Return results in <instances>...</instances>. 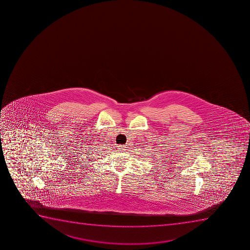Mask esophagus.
Listing matches in <instances>:
<instances>
[{"mask_svg":"<svg viewBox=\"0 0 250 250\" xmlns=\"http://www.w3.org/2000/svg\"><path fill=\"white\" fill-rule=\"evenodd\" d=\"M118 150L120 151H126V146H119Z\"/></svg>","mask_w":250,"mask_h":250,"instance_id":"obj_1","label":"esophagus"}]
</instances>
